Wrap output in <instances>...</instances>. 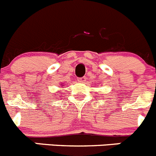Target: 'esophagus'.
Instances as JSON below:
<instances>
[{
  "label": "esophagus",
  "mask_w": 156,
  "mask_h": 156,
  "mask_svg": "<svg viewBox=\"0 0 156 156\" xmlns=\"http://www.w3.org/2000/svg\"><path fill=\"white\" fill-rule=\"evenodd\" d=\"M86 80H87V77L85 76L81 77V78H79V79H78V82L79 83H85Z\"/></svg>",
  "instance_id": "esophagus-1"
}]
</instances>
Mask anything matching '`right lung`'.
<instances>
[{"label": "right lung", "mask_w": 156, "mask_h": 156, "mask_svg": "<svg viewBox=\"0 0 156 156\" xmlns=\"http://www.w3.org/2000/svg\"><path fill=\"white\" fill-rule=\"evenodd\" d=\"M60 85H62V84H60ZM62 86H63V85H62Z\"/></svg>", "instance_id": "1"}]
</instances>
